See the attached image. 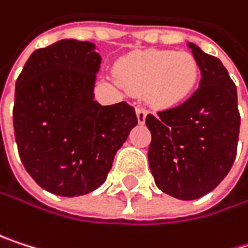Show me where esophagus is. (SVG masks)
Returning <instances> with one entry per match:
<instances>
[{
    "label": "esophagus",
    "instance_id": "obj_1",
    "mask_svg": "<svg viewBox=\"0 0 248 248\" xmlns=\"http://www.w3.org/2000/svg\"><path fill=\"white\" fill-rule=\"evenodd\" d=\"M147 108L145 107H142V106H138L137 107V117H138V122L141 123V125H142V123H145V119H147Z\"/></svg>",
    "mask_w": 248,
    "mask_h": 248
}]
</instances>
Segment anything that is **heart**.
I'll use <instances>...</instances> for the list:
<instances>
[{
  "mask_svg": "<svg viewBox=\"0 0 248 248\" xmlns=\"http://www.w3.org/2000/svg\"><path fill=\"white\" fill-rule=\"evenodd\" d=\"M117 81L128 91L145 93L155 107L186 101L199 79V63L187 52L145 50L123 58L116 66Z\"/></svg>",
  "mask_w": 248,
  "mask_h": 248,
  "instance_id": "b5f03b06",
  "label": "heart"
}]
</instances>
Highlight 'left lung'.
Returning <instances> with one entry per match:
<instances>
[{
	"label": "left lung",
	"mask_w": 248,
	"mask_h": 248,
	"mask_svg": "<svg viewBox=\"0 0 248 248\" xmlns=\"http://www.w3.org/2000/svg\"><path fill=\"white\" fill-rule=\"evenodd\" d=\"M201 69L199 88L182 104L148 114L150 169L164 193L193 201L231 170L240 134L237 87L222 62L189 43Z\"/></svg>",
	"instance_id": "left-lung-1"
}]
</instances>
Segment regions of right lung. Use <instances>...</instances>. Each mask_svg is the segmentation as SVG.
Instances as JSON below:
<instances>
[{
	"mask_svg": "<svg viewBox=\"0 0 248 248\" xmlns=\"http://www.w3.org/2000/svg\"><path fill=\"white\" fill-rule=\"evenodd\" d=\"M100 62L91 42L65 39L34 50L17 78L18 155L33 180L53 195L72 198L101 186L138 123L126 101L101 106L94 100Z\"/></svg>",
	"mask_w": 248,
	"mask_h": 248,
	"instance_id": "obj_1",
	"label": "right lung"
}]
</instances>
